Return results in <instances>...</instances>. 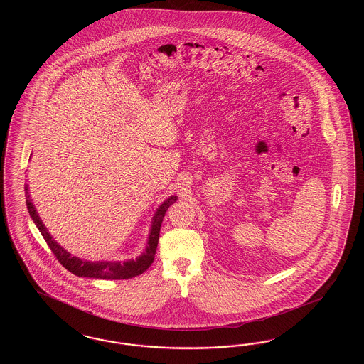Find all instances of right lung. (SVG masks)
Returning <instances> with one entry per match:
<instances>
[{
  "label": "right lung",
  "instance_id": "1",
  "mask_svg": "<svg viewBox=\"0 0 364 364\" xmlns=\"http://www.w3.org/2000/svg\"><path fill=\"white\" fill-rule=\"evenodd\" d=\"M25 198H26V207L29 210V215L32 216L34 224L41 232L43 237L45 239L49 248L55 256V259L60 262V264L65 267L69 272L73 275L84 276V277H95V279H107V280H122V279H132L134 276L141 275L145 272L151 264L154 263V255L157 250V242H159V236H160V228L161 223L166 216V212L168 208L176 201V196H171L166 198V201L161 204V207L157 210L154 215V221H152V230L149 235V242L148 247L145 250V254L140 256L137 260H131L125 263H112V262H101V263H90V262H84L80 260L77 257H72L69 252H66L64 248H61L57 242L53 240V237L48 233L45 228L43 221L40 220L37 212L34 210V205L32 204V200L29 196V188L28 184L25 186Z\"/></svg>",
  "mask_w": 364,
  "mask_h": 364
}]
</instances>
